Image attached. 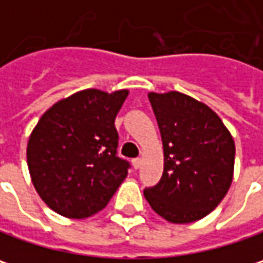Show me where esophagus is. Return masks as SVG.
Instances as JSON below:
<instances>
[{
  "mask_svg": "<svg viewBox=\"0 0 263 263\" xmlns=\"http://www.w3.org/2000/svg\"><path fill=\"white\" fill-rule=\"evenodd\" d=\"M132 163H133V167H135V169H139L142 164V160L141 159H133V161H132Z\"/></svg>",
  "mask_w": 263,
  "mask_h": 263,
  "instance_id": "1",
  "label": "esophagus"
}]
</instances>
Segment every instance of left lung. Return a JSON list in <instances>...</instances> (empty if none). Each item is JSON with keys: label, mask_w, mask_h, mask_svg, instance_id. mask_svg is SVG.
<instances>
[{"label": "left lung", "mask_w": 263, "mask_h": 263, "mask_svg": "<svg viewBox=\"0 0 263 263\" xmlns=\"http://www.w3.org/2000/svg\"><path fill=\"white\" fill-rule=\"evenodd\" d=\"M164 151V169L143 190L151 208L171 223L208 216L228 193L234 175L235 143L214 110L171 91L148 94Z\"/></svg>", "instance_id": "8db88e82"}]
</instances>
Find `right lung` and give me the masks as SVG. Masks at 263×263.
Segmentation results:
<instances>
[{
	"label": "right lung",
	"mask_w": 263,
	"mask_h": 263,
	"mask_svg": "<svg viewBox=\"0 0 263 263\" xmlns=\"http://www.w3.org/2000/svg\"><path fill=\"white\" fill-rule=\"evenodd\" d=\"M128 91L85 89L53 104L32 130L27 160L32 184L47 206L86 218L109 203L128 174L118 157L115 118Z\"/></svg>",
	"instance_id": "1"
}]
</instances>
